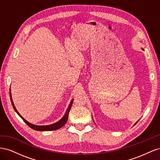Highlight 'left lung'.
I'll return each mask as SVG.
<instances>
[{
	"instance_id": "left-lung-1",
	"label": "left lung",
	"mask_w": 160,
	"mask_h": 160,
	"mask_svg": "<svg viewBox=\"0 0 160 160\" xmlns=\"http://www.w3.org/2000/svg\"><path fill=\"white\" fill-rule=\"evenodd\" d=\"M142 50H143V49H142ZM138 123V122H136V123H135V124H136V123Z\"/></svg>"
}]
</instances>
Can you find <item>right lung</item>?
I'll use <instances>...</instances> for the list:
<instances>
[{
  "instance_id": "obj_1",
  "label": "right lung",
  "mask_w": 160,
  "mask_h": 160,
  "mask_svg": "<svg viewBox=\"0 0 160 160\" xmlns=\"http://www.w3.org/2000/svg\"><path fill=\"white\" fill-rule=\"evenodd\" d=\"M10 98H11V103L12 105V107L14 109V111H16L17 113L20 116V118L24 121V122H25L26 124H27L28 126H29L31 128H32L34 130H36V131H40V132H43V131H52V130H57V129H59L61 128H62L63 125L66 123V122H67V119H68V116H69V111L71 108V106L72 105V102H73V99L71 100V101L70 102V104L69 105L68 108H67L66 112L64 115L63 117H62L59 121H58L57 122L55 123H52L51 125H34L32 124L31 123H29L28 122H27V120H25L24 119L22 116L19 114V113L18 112V111L17 110L15 106H14V103H13V101L12 99V96H11V89H10Z\"/></svg>"
}]
</instances>
